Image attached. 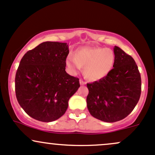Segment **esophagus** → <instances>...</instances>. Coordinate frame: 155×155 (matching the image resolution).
<instances>
[{"mask_svg":"<svg viewBox=\"0 0 155 155\" xmlns=\"http://www.w3.org/2000/svg\"><path fill=\"white\" fill-rule=\"evenodd\" d=\"M79 81H80V84H81V85H84L85 84H86V83H85L82 79H80Z\"/></svg>","mask_w":155,"mask_h":155,"instance_id":"1","label":"esophagus"}]
</instances>
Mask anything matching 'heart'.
<instances>
[{
	"label": "heart",
	"mask_w": 155,
	"mask_h": 155,
	"mask_svg": "<svg viewBox=\"0 0 155 155\" xmlns=\"http://www.w3.org/2000/svg\"><path fill=\"white\" fill-rule=\"evenodd\" d=\"M115 55L109 48L85 46L78 49L72 56L66 58L65 64L71 73L84 68L85 77L91 81L103 79L114 66Z\"/></svg>",
	"instance_id": "heart-1"
}]
</instances>
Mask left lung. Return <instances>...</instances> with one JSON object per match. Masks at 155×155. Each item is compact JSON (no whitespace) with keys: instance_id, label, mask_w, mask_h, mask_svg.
I'll use <instances>...</instances> for the list:
<instances>
[{"instance_id":"8db88e82","label":"left lung","mask_w":155,"mask_h":155,"mask_svg":"<svg viewBox=\"0 0 155 155\" xmlns=\"http://www.w3.org/2000/svg\"><path fill=\"white\" fill-rule=\"evenodd\" d=\"M114 66L106 77L87 84V108L91 116L114 123L127 117L140 97L141 78L135 61L118 46L114 47Z\"/></svg>"}]
</instances>
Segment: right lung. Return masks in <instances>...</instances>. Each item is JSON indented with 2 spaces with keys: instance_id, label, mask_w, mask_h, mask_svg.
<instances>
[{
  "instance_id": "right-lung-1",
  "label": "right lung",
  "mask_w": 155,
  "mask_h": 155,
  "mask_svg": "<svg viewBox=\"0 0 155 155\" xmlns=\"http://www.w3.org/2000/svg\"><path fill=\"white\" fill-rule=\"evenodd\" d=\"M66 43L46 41L28 51L15 75L16 97L25 112L37 120L52 122L66 112L79 79L66 73Z\"/></svg>"
}]
</instances>
